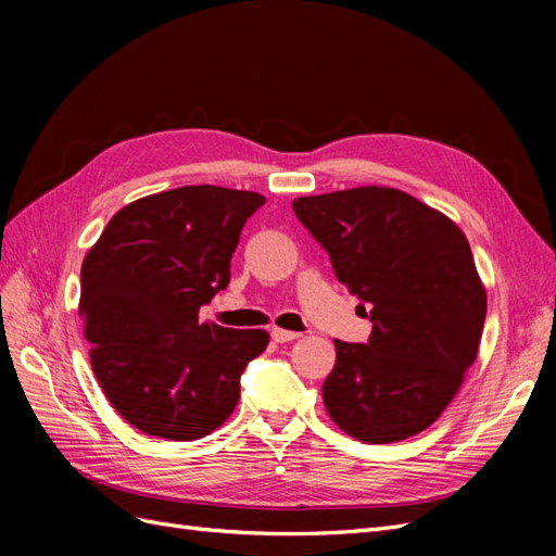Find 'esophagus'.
<instances>
[{"mask_svg": "<svg viewBox=\"0 0 556 556\" xmlns=\"http://www.w3.org/2000/svg\"><path fill=\"white\" fill-rule=\"evenodd\" d=\"M301 333H296V331H288V329H280V327H274L271 329V339L276 341V343H290V341H296Z\"/></svg>", "mask_w": 556, "mask_h": 556, "instance_id": "1", "label": "esophagus"}]
</instances>
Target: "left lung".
<instances>
[{"label":"left lung","instance_id":"8db88e82","mask_svg":"<svg viewBox=\"0 0 556 556\" xmlns=\"http://www.w3.org/2000/svg\"><path fill=\"white\" fill-rule=\"evenodd\" d=\"M350 294L371 306L366 343L333 341L323 384L352 439L394 443L425 431L476 362L486 292L464 231L394 188H352L292 204ZM366 311V308H364Z\"/></svg>","mask_w":556,"mask_h":556}]
</instances>
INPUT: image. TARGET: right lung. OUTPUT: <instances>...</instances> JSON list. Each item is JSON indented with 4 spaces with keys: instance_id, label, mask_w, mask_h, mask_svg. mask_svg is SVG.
Segmentation results:
<instances>
[{
    "instance_id": "obj_1",
    "label": "right lung",
    "mask_w": 556,
    "mask_h": 556,
    "mask_svg": "<svg viewBox=\"0 0 556 556\" xmlns=\"http://www.w3.org/2000/svg\"><path fill=\"white\" fill-rule=\"evenodd\" d=\"M264 197L185 185L117 211L80 268L78 313L92 371L131 427L197 441L233 413L264 329L199 323L229 285L241 229Z\"/></svg>"
}]
</instances>
